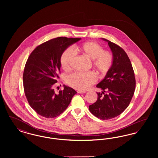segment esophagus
<instances>
[{
	"instance_id": "34e87169",
	"label": "esophagus",
	"mask_w": 158,
	"mask_h": 158,
	"mask_svg": "<svg viewBox=\"0 0 158 158\" xmlns=\"http://www.w3.org/2000/svg\"><path fill=\"white\" fill-rule=\"evenodd\" d=\"M85 92H86L85 91H83V90H77L78 94H85Z\"/></svg>"
}]
</instances>
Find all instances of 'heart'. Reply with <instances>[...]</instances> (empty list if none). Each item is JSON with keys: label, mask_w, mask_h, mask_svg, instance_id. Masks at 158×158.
Returning <instances> with one entry per match:
<instances>
[{"label": "heart", "mask_w": 158, "mask_h": 158, "mask_svg": "<svg viewBox=\"0 0 158 158\" xmlns=\"http://www.w3.org/2000/svg\"><path fill=\"white\" fill-rule=\"evenodd\" d=\"M76 50L90 59L92 65L101 75L106 73L111 68L113 63V55L108 50H104L101 45L93 41L84 43L76 47ZM76 53L73 47H68L62 53L60 57L61 68L64 70L71 68L72 63L75 57ZM97 81L95 73L91 72H79L73 73L67 77V83L79 90H86L90 85L94 84Z\"/></svg>", "instance_id": "obj_1"}]
</instances>
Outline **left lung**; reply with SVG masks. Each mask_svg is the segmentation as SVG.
<instances>
[{
  "instance_id": "left-lung-1",
  "label": "left lung",
  "mask_w": 158,
  "mask_h": 158,
  "mask_svg": "<svg viewBox=\"0 0 158 158\" xmlns=\"http://www.w3.org/2000/svg\"><path fill=\"white\" fill-rule=\"evenodd\" d=\"M108 42L113 54V66L105 78L97 85L102 93L97 92V101L89 105L94 115L102 120H109L120 115L130 104L135 93V72L127 53L119 45Z\"/></svg>"
}]
</instances>
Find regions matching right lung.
Returning a JSON list of instances; mask_svg holds the SVG:
<instances>
[{"instance_id": "add662e5", "label": "right lung", "mask_w": 158, "mask_h": 158, "mask_svg": "<svg viewBox=\"0 0 158 158\" xmlns=\"http://www.w3.org/2000/svg\"><path fill=\"white\" fill-rule=\"evenodd\" d=\"M81 38H53L38 45L26 62L23 83L25 97L31 107L41 116L54 118L68 108L77 92L64 85V89L56 94L54 85L59 78L60 57L69 45Z\"/></svg>"}]
</instances>
